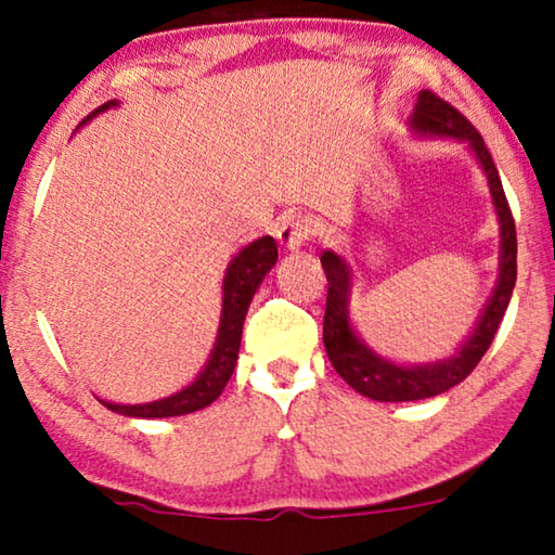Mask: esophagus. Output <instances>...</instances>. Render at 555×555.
<instances>
[{
  "mask_svg": "<svg viewBox=\"0 0 555 555\" xmlns=\"http://www.w3.org/2000/svg\"><path fill=\"white\" fill-rule=\"evenodd\" d=\"M275 237L285 249H298L313 237V219L300 215V211H291L278 222Z\"/></svg>",
  "mask_w": 555,
  "mask_h": 555,
  "instance_id": "34e87169",
  "label": "esophagus"
}]
</instances>
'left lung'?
Here are the masks:
<instances>
[{
	"label": "left lung",
	"instance_id": "8db88e82",
	"mask_svg": "<svg viewBox=\"0 0 555 555\" xmlns=\"http://www.w3.org/2000/svg\"><path fill=\"white\" fill-rule=\"evenodd\" d=\"M414 133L420 135H450V139L465 141L480 162L485 177L490 184V196L495 204L500 222V275L492 291L488 306H485L480 321L469 338L457 348V353L437 363H424V366H399L389 359H382L376 351L356 336L351 315H348V295H351V270L346 260L323 249L321 264L328 278V298H325V318H323V344L333 369L344 376L348 386L374 401H416L444 393L452 386L473 374V369L488 351L492 338L503 321L507 302H511L515 275H518V240H515V219L511 204L505 199L500 173L495 169L488 146L477 128L462 116V113L442 98L422 90L416 98L414 113L409 118Z\"/></svg>",
	"mask_w": 555,
	"mask_h": 555
}]
</instances>
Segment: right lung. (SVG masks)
Segmentation results:
<instances>
[{
    "label": "right lung",
    "mask_w": 555,
    "mask_h": 555,
    "mask_svg": "<svg viewBox=\"0 0 555 555\" xmlns=\"http://www.w3.org/2000/svg\"><path fill=\"white\" fill-rule=\"evenodd\" d=\"M118 105L116 101L103 103L90 116L82 120L88 124L98 113ZM278 262V245L272 237H260L242 249V253L230 262L224 272L222 283V318H219V333L217 344L211 348L209 361L204 363L202 374L194 378L184 389L171 393V397L149 401V404H113V401H103L111 412L124 416H139V420H162V416H181L199 412V409L209 406L219 393L224 391L227 382H230L234 363H237L240 340H242V325H245V315L249 308V300L260 287L262 278L272 270Z\"/></svg>",
    "instance_id": "1"
}]
</instances>
